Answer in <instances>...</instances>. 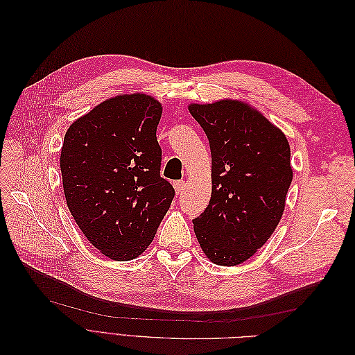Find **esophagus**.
Segmentation results:
<instances>
[{
    "instance_id": "34e87169",
    "label": "esophagus",
    "mask_w": 355,
    "mask_h": 355,
    "mask_svg": "<svg viewBox=\"0 0 355 355\" xmlns=\"http://www.w3.org/2000/svg\"><path fill=\"white\" fill-rule=\"evenodd\" d=\"M173 187H175L176 194L179 196V194H182V192H184V189H185V182H184V180H178V182H173Z\"/></svg>"
}]
</instances>
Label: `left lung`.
<instances>
[{"label": "left lung", "mask_w": 355, "mask_h": 355, "mask_svg": "<svg viewBox=\"0 0 355 355\" xmlns=\"http://www.w3.org/2000/svg\"><path fill=\"white\" fill-rule=\"evenodd\" d=\"M211 153V197L192 220L201 249L223 266L240 265L270 240L293 179L286 135L249 103H191Z\"/></svg>", "instance_id": "left-lung-1"}]
</instances>
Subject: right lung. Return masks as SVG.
I'll use <instances>...</instances> for the list:
<instances>
[{
    "label": "right lung",
    "instance_id": "right-lung-1",
    "mask_svg": "<svg viewBox=\"0 0 355 355\" xmlns=\"http://www.w3.org/2000/svg\"><path fill=\"white\" fill-rule=\"evenodd\" d=\"M163 106L120 94L75 120L63 139V192L81 232L112 261H132L154 240L175 189L159 176Z\"/></svg>",
    "mask_w": 355,
    "mask_h": 355
}]
</instances>
